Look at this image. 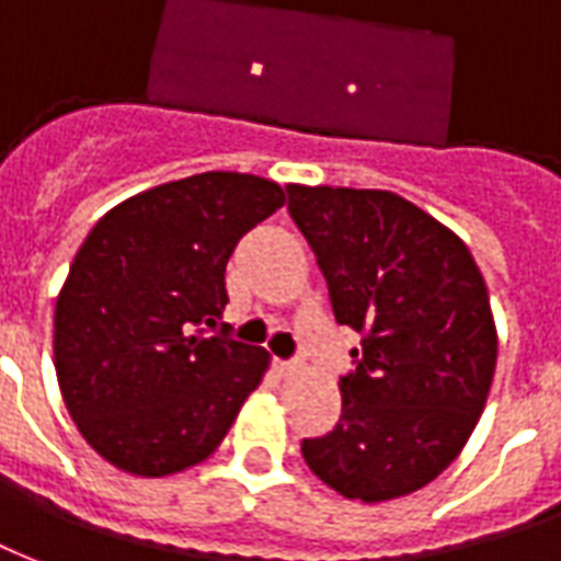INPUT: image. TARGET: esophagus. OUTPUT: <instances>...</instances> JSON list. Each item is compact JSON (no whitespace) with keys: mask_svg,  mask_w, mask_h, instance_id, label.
I'll return each instance as SVG.
<instances>
[{"mask_svg":"<svg viewBox=\"0 0 561 561\" xmlns=\"http://www.w3.org/2000/svg\"><path fill=\"white\" fill-rule=\"evenodd\" d=\"M275 370H277V376L289 379V376L301 374V370H305V365H301V362H284V358H275Z\"/></svg>","mask_w":561,"mask_h":561,"instance_id":"34e87169","label":"esophagus"}]
</instances>
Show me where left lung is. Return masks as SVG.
<instances>
[{
	"label": "left lung",
	"instance_id": "left-lung-1",
	"mask_svg": "<svg viewBox=\"0 0 561 561\" xmlns=\"http://www.w3.org/2000/svg\"><path fill=\"white\" fill-rule=\"evenodd\" d=\"M341 325L362 334L341 421L305 439L341 496L386 502L431 484L488 403L496 325L488 284L448 227L391 191L286 185Z\"/></svg>",
	"mask_w": 561,
	"mask_h": 561
}]
</instances>
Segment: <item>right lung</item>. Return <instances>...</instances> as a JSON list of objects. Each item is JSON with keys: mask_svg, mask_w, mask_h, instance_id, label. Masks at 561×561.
Here are the masks:
<instances>
[{"mask_svg": "<svg viewBox=\"0 0 561 561\" xmlns=\"http://www.w3.org/2000/svg\"><path fill=\"white\" fill-rule=\"evenodd\" d=\"M251 173H199L110 208L56 298L53 358L77 431L107 463L163 478L203 463L268 353L215 334L236 244L284 206Z\"/></svg>", "mask_w": 561, "mask_h": 561, "instance_id": "1", "label": "right lung"}]
</instances>
